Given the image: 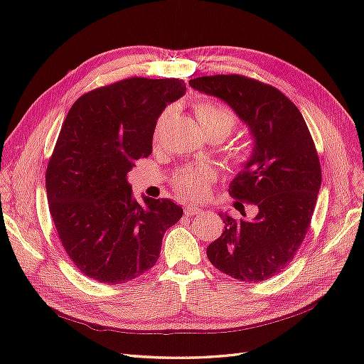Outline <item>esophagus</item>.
<instances>
[{
    "instance_id": "esophagus-1",
    "label": "esophagus",
    "mask_w": 364,
    "mask_h": 364,
    "mask_svg": "<svg viewBox=\"0 0 364 364\" xmlns=\"http://www.w3.org/2000/svg\"><path fill=\"white\" fill-rule=\"evenodd\" d=\"M200 211H202V208H198L197 205H186V208H184V213H186L188 215H196Z\"/></svg>"
}]
</instances>
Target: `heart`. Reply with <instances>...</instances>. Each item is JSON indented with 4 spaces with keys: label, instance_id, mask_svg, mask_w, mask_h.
<instances>
[{
    "label": "heart",
    "instance_id": "1",
    "mask_svg": "<svg viewBox=\"0 0 364 364\" xmlns=\"http://www.w3.org/2000/svg\"><path fill=\"white\" fill-rule=\"evenodd\" d=\"M197 120L202 125L206 134L218 133L222 139L231 134L236 128V117L235 114L225 106L218 103H200L196 107ZM167 119V112H164L158 120L156 125V136L161 131V127L164 125ZM233 159L236 164L242 166L249 161V153L244 150H237L233 153ZM215 176L214 168L208 164H197L184 167L173 175V184L176 191L183 192L186 196H198L206 191L208 183L213 181Z\"/></svg>",
    "mask_w": 364,
    "mask_h": 364
}]
</instances>
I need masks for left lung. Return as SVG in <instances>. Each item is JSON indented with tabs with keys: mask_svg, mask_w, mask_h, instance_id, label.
I'll use <instances>...</instances> for the list:
<instances>
[{
	"mask_svg": "<svg viewBox=\"0 0 364 364\" xmlns=\"http://www.w3.org/2000/svg\"><path fill=\"white\" fill-rule=\"evenodd\" d=\"M189 86L220 98L249 127L252 154L230 183V194L258 206L253 219L220 213L225 230L206 255L220 272L264 282L294 258L310 228L321 188V164L297 106L280 90L241 75L202 76Z\"/></svg>",
	"mask_w": 364,
	"mask_h": 364,
	"instance_id": "left-lung-1",
	"label": "left lung"
}]
</instances>
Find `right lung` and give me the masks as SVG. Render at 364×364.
I'll return each mask as SVG.
<instances>
[{"label":"right lung","instance_id":"right-lung-1","mask_svg":"<svg viewBox=\"0 0 364 364\" xmlns=\"http://www.w3.org/2000/svg\"><path fill=\"white\" fill-rule=\"evenodd\" d=\"M186 94L183 80L128 78L80 97L68 111L46 167V196L73 264L100 283L131 282L159 258L166 230L183 208L168 198L139 203L128 183L151 153L166 106Z\"/></svg>","mask_w":364,"mask_h":364}]
</instances>
